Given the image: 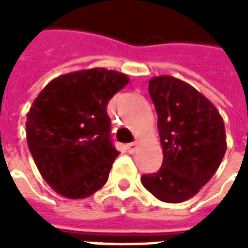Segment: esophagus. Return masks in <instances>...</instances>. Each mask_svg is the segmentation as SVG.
Returning a JSON list of instances; mask_svg holds the SVG:
<instances>
[{"instance_id": "esophagus-1", "label": "esophagus", "mask_w": 248, "mask_h": 248, "mask_svg": "<svg viewBox=\"0 0 248 248\" xmlns=\"http://www.w3.org/2000/svg\"><path fill=\"white\" fill-rule=\"evenodd\" d=\"M137 147H138V142H131V143H127V145H126V149H127L129 153H134Z\"/></svg>"}]
</instances>
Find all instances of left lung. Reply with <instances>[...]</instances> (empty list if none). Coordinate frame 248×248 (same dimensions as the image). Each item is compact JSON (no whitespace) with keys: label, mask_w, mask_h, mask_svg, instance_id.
I'll use <instances>...</instances> for the list:
<instances>
[{"label":"left lung","mask_w":248,"mask_h":248,"mask_svg":"<svg viewBox=\"0 0 248 248\" xmlns=\"http://www.w3.org/2000/svg\"><path fill=\"white\" fill-rule=\"evenodd\" d=\"M149 93L163 150L159 171L140 182L166 203L194 197L218 170L227 149L223 119L195 87L170 76L154 77Z\"/></svg>","instance_id":"obj_1"}]
</instances>
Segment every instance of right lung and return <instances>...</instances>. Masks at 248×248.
<instances>
[{
	"label": "right lung",
	"instance_id": "obj_1",
	"mask_svg": "<svg viewBox=\"0 0 248 248\" xmlns=\"http://www.w3.org/2000/svg\"><path fill=\"white\" fill-rule=\"evenodd\" d=\"M129 77L103 67L57 77L26 115V140L46 183L60 195L82 199L108 182L118 151L110 138L108 101Z\"/></svg>",
	"mask_w": 248,
	"mask_h": 248
}]
</instances>
